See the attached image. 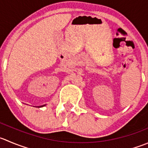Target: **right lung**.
Returning <instances> with one entry per match:
<instances>
[{"instance_id": "right-lung-1", "label": "right lung", "mask_w": 148, "mask_h": 148, "mask_svg": "<svg viewBox=\"0 0 148 148\" xmlns=\"http://www.w3.org/2000/svg\"><path fill=\"white\" fill-rule=\"evenodd\" d=\"M44 106H45V105H44Z\"/></svg>"}]
</instances>
